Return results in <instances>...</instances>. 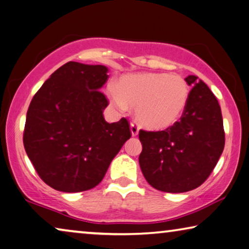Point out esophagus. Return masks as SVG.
<instances>
[{"label": "esophagus", "instance_id": "1", "mask_svg": "<svg viewBox=\"0 0 249 249\" xmlns=\"http://www.w3.org/2000/svg\"><path fill=\"white\" fill-rule=\"evenodd\" d=\"M130 130H131V135L133 137H136L138 133H139V127H138L136 122H131V124H130Z\"/></svg>", "mask_w": 249, "mask_h": 249}]
</instances>
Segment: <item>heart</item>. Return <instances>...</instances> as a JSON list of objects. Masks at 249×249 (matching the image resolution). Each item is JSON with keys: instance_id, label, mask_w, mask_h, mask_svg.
<instances>
[{"instance_id": "heart-1", "label": "heart", "mask_w": 249, "mask_h": 249, "mask_svg": "<svg viewBox=\"0 0 249 249\" xmlns=\"http://www.w3.org/2000/svg\"><path fill=\"white\" fill-rule=\"evenodd\" d=\"M112 105L120 110L136 107V118L151 130L175 124L185 112L190 89L185 79L162 72H143L121 76L117 89L108 91Z\"/></svg>"}]
</instances>
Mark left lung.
<instances>
[{"instance_id":"8db88e82","label":"left lung","mask_w":249,"mask_h":249,"mask_svg":"<svg viewBox=\"0 0 249 249\" xmlns=\"http://www.w3.org/2000/svg\"><path fill=\"white\" fill-rule=\"evenodd\" d=\"M185 80L193 89L180 120L162 131H139L141 171L149 185L164 193H186L199 187L212 174L225 146L216 97L198 76Z\"/></svg>"}]
</instances>
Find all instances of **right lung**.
<instances>
[{
	"label": "right lung",
	"mask_w": 249,
	"mask_h": 249,
	"mask_svg": "<svg viewBox=\"0 0 249 249\" xmlns=\"http://www.w3.org/2000/svg\"><path fill=\"white\" fill-rule=\"evenodd\" d=\"M105 66L70 61L43 83L30 103L23 143L34 169L53 189L79 193L105 177L112 159L131 137L125 118L109 124L100 92Z\"/></svg>",
	"instance_id": "right-lung-1"
}]
</instances>
